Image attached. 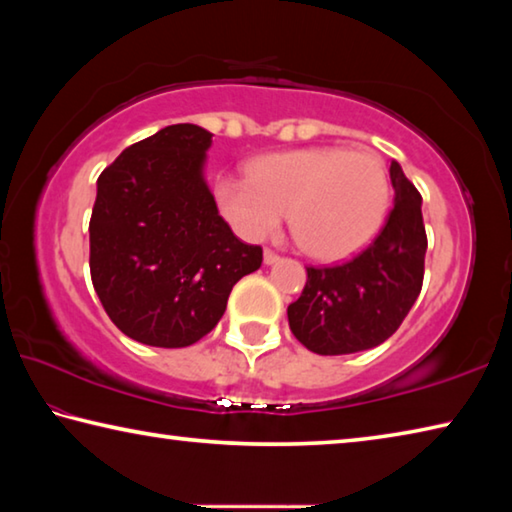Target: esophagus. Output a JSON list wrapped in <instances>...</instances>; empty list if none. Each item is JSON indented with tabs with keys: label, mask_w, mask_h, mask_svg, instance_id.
Segmentation results:
<instances>
[{
	"label": "esophagus",
	"mask_w": 512,
	"mask_h": 512,
	"mask_svg": "<svg viewBox=\"0 0 512 512\" xmlns=\"http://www.w3.org/2000/svg\"><path fill=\"white\" fill-rule=\"evenodd\" d=\"M277 259H280V255H277L275 250H271V248L264 250V264H275Z\"/></svg>",
	"instance_id": "34e87169"
}]
</instances>
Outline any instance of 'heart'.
<instances>
[{"label": "heart", "instance_id": "b5f03b06", "mask_svg": "<svg viewBox=\"0 0 512 512\" xmlns=\"http://www.w3.org/2000/svg\"><path fill=\"white\" fill-rule=\"evenodd\" d=\"M214 194L239 235H273L289 212L298 246L332 262L357 253L379 230L391 185L375 153L307 146L262 155L248 164V178L223 176Z\"/></svg>", "mask_w": 512, "mask_h": 512}]
</instances>
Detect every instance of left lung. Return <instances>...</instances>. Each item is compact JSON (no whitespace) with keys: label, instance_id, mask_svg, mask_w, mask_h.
<instances>
[{"label":"left lung","instance_id":"left-lung-1","mask_svg":"<svg viewBox=\"0 0 512 512\" xmlns=\"http://www.w3.org/2000/svg\"><path fill=\"white\" fill-rule=\"evenodd\" d=\"M391 183L393 210L366 250L343 264L307 266L305 289L287 314L293 336L311 352L332 357L377 348L420 296L427 253L422 196L395 160Z\"/></svg>","mask_w":512,"mask_h":512}]
</instances>
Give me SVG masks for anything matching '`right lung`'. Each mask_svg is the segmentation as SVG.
<instances>
[{
	"label": "right lung",
	"instance_id": "1",
	"mask_svg": "<svg viewBox=\"0 0 512 512\" xmlns=\"http://www.w3.org/2000/svg\"><path fill=\"white\" fill-rule=\"evenodd\" d=\"M212 133L173 124L101 171L90 219V275L121 332L153 348H187L219 323L262 246L235 237L203 178Z\"/></svg>",
	"mask_w": 512,
	"mask_h": 512
}]
</instances>
